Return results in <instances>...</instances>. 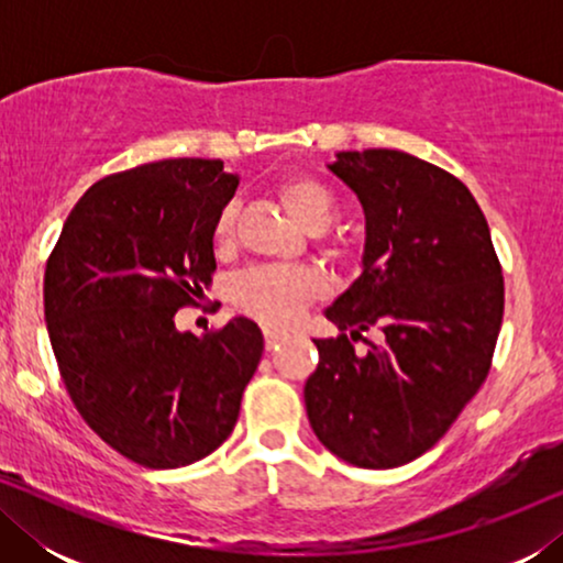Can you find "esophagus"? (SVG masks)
<instances>
[{
	"mask_svg": "<svg viewBox=\"0 0 563 563\" xmlns=\"http://www.w3.org/2000/svg\"><path fill=\"white\" fill-rule=\"evenodd\" d=\"M287 333H282V330H274V328H264V341H266V351H274L276 345H279Z\"/></svg>",
	"mask_w": 563,
	"mask_h": 563,
	"instance_id": "1",
	"label": "esophagus"
}]
</instances>
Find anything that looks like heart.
<instances>
[{"instance_id": "obj_1", "label": "heart", "mask_w": 563, "mask_h": 563, "mask_svg": "<svg viewBox=\"0 0 563 563\" xmlns=\"http://www.w3.org/2000/svg\"><path fill=\"white\" fill-rule=\"evenodd\" d=\"M279 197L307 233H322L338 218V199L333 191L307 176L284 181ZM233 233L235 207L228 205L214 220V245L225 249L233 241ZM322 251L333 258H345L351 253L349 245L333 238L322 241ZM322 291H325V279L310 266H256L238 276L230 287V299L238 310L266 325H289L305 312V307L320 299Z\"/></svg>"}]
</instances>
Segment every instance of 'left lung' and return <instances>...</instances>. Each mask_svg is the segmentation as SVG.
I'll list each match as a JSON object with an SVG mask.
<instances>
[{"instance_id": "left-lung-1", "label": "left lung", "mask_w": 563, "mask_h": 563, "mask_svg": "<svg viewBox=\"0 0 563 563\" xmlns=\"http://www.w3.org/2000/svg\"><path fill=\"white\" fill-rule=\"evenodd\" d=\"M330 172L364 205V274L325 310L343 333L314 341L307 418L338 459L395 468L433 449L487 379L503 266L472 191L443 168L368 148L338 153ZM345 329L380 341L358 357Z\"/></svg>"}]
</instances>
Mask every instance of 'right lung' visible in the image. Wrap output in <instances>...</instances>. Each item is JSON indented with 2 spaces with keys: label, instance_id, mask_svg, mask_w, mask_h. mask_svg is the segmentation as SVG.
<instances>
[{
  "label": "right lung",
  "instance_id": "obj_1",
  "mask_svg": "<svg viewBox=\"0 0 563 563\" xmlns=\"http://www.w3.org/2000/svg\"><path fill=\"white\" fill-rule=\"evenodd\" d=\"M235 187L210 158L104 176L48 256L43 305L64 387L87 426L141 466L179 468L218 451L264 353L249 318L205 338L174 325L210 287L214 220Z\"/></svg>",
  "mask_w": 563,
  "mask_h": 563
}]
</instances>
